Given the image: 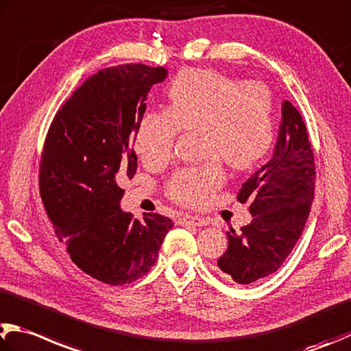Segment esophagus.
I'll list each match as a JSON object with an SVG mask.
<instances>
[{"mask_svg": "<svg viewBox=\"0 0 351 351\" xmlns=\"http://www.w3.org/2000/svg\"><path fill=\"white\" fill-rule=\"evenodd\" d=\"M178 224L181 226H196V227H202L207 226L208 221L201 218V216H193V215H182L178 218Z\"/></svg>", "mask_w": 351, "mask_h": 351, "instance_id": "1", "label": "esophagus"}]
</instances>
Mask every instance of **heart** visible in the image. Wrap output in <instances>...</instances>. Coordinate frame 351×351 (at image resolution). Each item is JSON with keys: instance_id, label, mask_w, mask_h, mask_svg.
<instances>
[{"instance_id": "1", "label": "heart", "mask_w": 351, "mask_h": 351, "mask_svg": "<svg viewBox=\"0 0 351 351\" xmlns=\"http://www.w3.org/2000/svg\"><path fill=\"white\" fill-rule=\"evenodd\" d=\"M165 98L167 112L145 113L135 135L136 154L150 169L170 161L178 132H199L201 158L238 171L256 167L273 147L275 103L261 82H242L212 69H187L170 82ZM216 161L171 176L165 187L170 199L187 207L206 206L226 178Z\"/></svg>"}]
</instances>
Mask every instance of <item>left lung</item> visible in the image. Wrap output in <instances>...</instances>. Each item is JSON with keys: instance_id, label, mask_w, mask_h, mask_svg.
<instances>
[{"instance_id": "1", "label": "left lung", "mask_w": 351, "mask_h": 351, "mask_svg": "<svg viewBox=\"0 0 351 351\" xmlns=\"http://www.w3.org/2000/svg\"><path fill=\"white\" fill-rule=\"evenodd\" d=\"M315 158L307 129L290 101L271 159L242 184L238 201L253 219L227 232L228 247L218 259L222 276L252 284L275 273L301 238L315 196Z\"/></svg>"}]
</instances>
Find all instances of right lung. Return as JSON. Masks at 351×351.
<instances>
[{"label": "right lung", "instance_id": "obj_1", "mask_svg": "<svg viewBox=\"0 0 351 351\" xmlns=\"http://www.w3.org/2000/svg\"><path fill=\"white\" fill-rule=\"evenodd\" d=\"M164 67L121 64L82 82L49 127L40 162V193L56 237L80 269L98 281L124 285L156 264L170 218L119 207L138 158L132 144L150 88Z\"/></svg>", "mask_w": 351, "mask_h": 351}]
</instances>
